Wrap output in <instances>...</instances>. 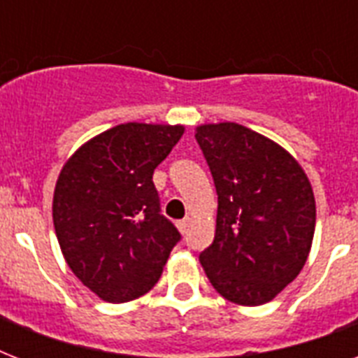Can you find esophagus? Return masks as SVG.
I'll use <instances>...</instances> for the list:
<instances>
[{"label": "esophagus", "instance_id": "1", "mask_svg": "<svg viewBox=\"0 0 358 358\" xmlns=\"http://www.w3.org/2000/svg\"><path fill=\"white\" fill-rule=\"evenodd\" d=\"M187 224H189V219H182V221H178V223H176V229H178L182 234H185V230H187Z\"/></svg>", "mask_w": 358, "mask_h": 358}]
</instances>
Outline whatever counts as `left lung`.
Here are the masks:
<instances>
[{"label": "left lung", "mask_w": 358, "mask_h": 358, "mask_svg": "<svg viewBox=\"0 0 358 358\" xmlns=\"http://www.w3.org/2000/svg\"><path fill=\"white\" fill-rule=\"evenodd\" d=\"M195 137L217 189L215 238L199 256L202 267L224 299L266 305L295 280L310 252V180L286 148L241 124H201Z\"/></svg>", "instance_id": "8db88e82"}]
</instances>
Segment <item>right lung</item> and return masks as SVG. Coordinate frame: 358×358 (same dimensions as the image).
Segmentation results:
<instances>
[{"label": "right lung", "mask_w": 358, "mask_h": 358, "mask_svg": "<svg viewBox=\"0 0 358 358\" xmlns=\"http://www.w3.org/2000/svg\"><path fill=\"white\" fill-rule=\"evenodd\" d=\"M184 131L182 124H119L83 143L59 173L52 204L59 247L102 301H134L162 277L180 234L159 213L152 174Z\"/></svg>", "instance_id": "1"}]
</instances>
